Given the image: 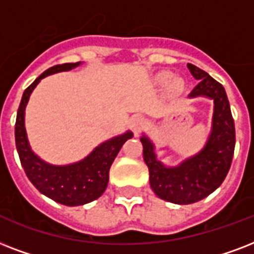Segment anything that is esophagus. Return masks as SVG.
I'll use <instances>...</instances> for the list:
<instances>
[{"mask_svg": "<svg viewBox=\"0 0 254 254\" xmlns=\"http://www.w3.org/2000/svg\"><path fill=\"white\" fill-rule=\"evenodd\" d=\"M144 126V119L141 117H133L131 119V128L135 133H137L141 129V127Z\"/></svg>", "mask_w": 254, "mask_h": 254, "instance_id": "obj_1", "label": "esophagus"}]
</instances>
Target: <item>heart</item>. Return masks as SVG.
Wrapping results in <instances>:
<instances>
[{
    "label": "heart",
    "instance_id": "heart-1",
    "mask_svg": "<svg viewBox=\"0 0 254 254\" xmlns=\"http://www.w3.org/2000/svg\"><path fill=\"white\" fill-rule=\"evenodd\" d=\"M171 79V74H168V72H162L160 75L158 76V80L160 82V83H168ZM172 87L174 88H180L182 87V82L179 79H175L174 82H172Z\"/></svg>",
    "mask_w": 254,
    "mask_h": 254
}]
</instances>
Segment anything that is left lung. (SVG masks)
<instances>
[{"instance_id":"obj_1","label":"left lung","mask_w":254,"mask_h":254,"mask_svg":"<svg viewBox=\"0 0 254 254\" xmlns=\"http://www.w3.org/2000/svg\"><path fill=\"white\" fill-rule=\"evenodd\" d=\"M187 66L190 74L200 80L190 91V98L202 95L215 102L212 132L205 147L179 167L168 168L156 159L154 144L148 137H140L152 190L163 200L182 205L200 201L221 186L231 168L236 144L235 122L223 84L194 64Z\"/></svg>"}]
</instances>
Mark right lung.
<instances>
[{"label":"right lung","instance_id":"add662e5","mask_svg":"<svg viewBox=\"0 0 254 254\" xmlns=\"http://www.w3.org/2000/svg\"><path fill=\"white\" fill-rule=\"evenodd\" d=\"M79 64H56L42 72L23 92L15 121V147L26 176L41 193L68 207L83 205L103 194L109 184L110 167L114 159L117 158L122 145L133 136L128 131L113 137L96 147L87 158L68 166L47 164L31 151L25 129V107L31 91L45 76L67 71Z\"/></svg>","mask_w":254,"mask_h":254}]
</instances>
